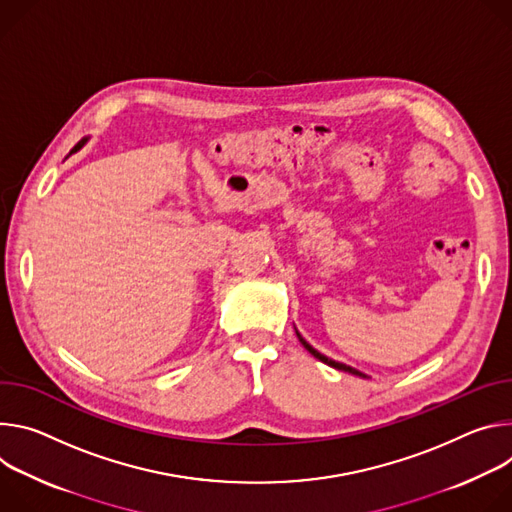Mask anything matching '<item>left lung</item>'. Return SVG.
<instances>
[{"label": "left lung", "instance_id": "8db88e82", "mask_svg": "<svg viewBox=\"0 0 512 512\" xmlns=\"http://www.w3.org/2000/svg\"><path fill=\"white\" fill-rule=\"evenodd\" d=\"M297 335H299V331H297ZM299 339H301V344L305 346V350L309 352V354H313L317 360H321L323 364H327V366H331V368H337V370H344V372H350V374H356V376H366V374H362L360 370H356V368H352V366H346V364H339V362H335V360H331V358H327V356H323V354H319L315 348H311L305 339L299 335Z\"/></svg>", "mask_w": 512, "mask_h": 512}]
</instances>
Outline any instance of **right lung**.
Masks as SVG:
<instances>
[{"mask_svg":"<svg viewBox=\"0 0 512 512\" xmlns=\"http://www.w3.org/2000/svg\"><path fill=\"white\" fill-rule=\"evenodd\" d=\"M85 142H87V140H81V142H79V144H77V146H75V148H73V150H71V152H69V154H73V152H77V150H79V148H81V146H83V144H85Z\"/></svg>","mask_w":512,"mask_h":512,"instance_id":"obj_1","label":"right lung"}]
</instances>
